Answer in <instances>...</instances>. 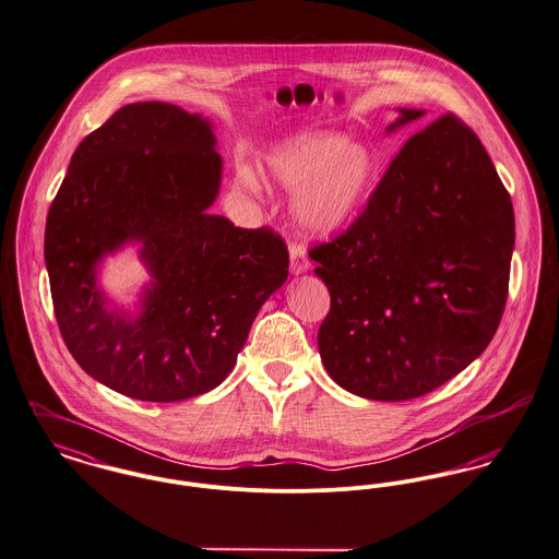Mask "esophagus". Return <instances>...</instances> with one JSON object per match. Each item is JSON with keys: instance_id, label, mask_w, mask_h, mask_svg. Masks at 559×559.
I'll return each instance as SVG.
<instances>
[{"instance_id": "obj_1", "label": "esophagus", "mask_w": 559, "mask_h": 559, "mask_svg": "<svg viewBox=\"0 0 559 559\" xmlns=\"http://www.w3.org/2000/svg\"><path fill=\"white\" fill-rule=\"evenodd\" d=\"M289 258H292V272L294 274H304L310 267L304 247H299L296 242L289 247Z\"/></svg>"}]
</instances>
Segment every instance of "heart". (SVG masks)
<instances>
[{
  "instance_id": "b5f03b06",
  "label": "heart",
  "mask_w": 559,
  "mask_h": 559,
  "mask_svg": "<svg viewBox=\"0 0 559 559\" xmlns=\"http://www.w3.org/2000/svg\"><path fill=\"white\" fill-rule=\"evenodd\" d=\"M267 179L296 192L297 226L312 236H331L350 226L371 197L380 160L371 145L337 132H301L278 143L265 158ZM245 186H253L249 173Z\"/></svg>"
}]
</instances>
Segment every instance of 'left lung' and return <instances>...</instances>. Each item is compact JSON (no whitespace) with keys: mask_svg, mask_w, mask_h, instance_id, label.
Instances as JSON below:
<instances>
[{"mask_svg":"<svg viewBox=\"0 0 559 559\" xmlns=\"http://www.w3.org/2000/svg\"><path fill=\"white\" fill-rule=\"evenodd\" d=\"M389 132L425 116L399 109ZM515 217L479 136L445 114L409 136L357 222L310 249L331 296L319 329L348 393L407 401L475 361L509 292Z\"/></svg>","mask_w":559,"mask_h":559,"instance_id":"8db88e82","label":"left lung"}]
</instances>
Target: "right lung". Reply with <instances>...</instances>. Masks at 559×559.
<instances>
[{"label": "right lung", "instance_id": "right-lung-1", "mask_svg": "<svg viewBox=\"0 0 559 559\" xmlns=\"http://www.w3.org/2000/svg\"><path fill=\"white\" fill-rule=\"evenodd\" d=\"M219 183L209 120L160 100L124 105L73 152L44 258L69 353L111 391L154 403L213 391L287 281L276 231L209 213ZM127 241L142 242L155 278L136 316L109 309L96 285L99 260Z\"/></svg>", "mask_w": 559, "mask_h": 559}]
</instances>
